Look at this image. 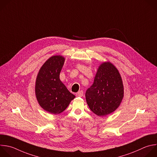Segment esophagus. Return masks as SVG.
I'll return each instance as SVG.
<instances>
[{
    "label": "esophagus",
    "mask_w": 157,
    "mask_h": 157,
    "mask_svg": "<svg viewBox=\"0 0 157 157\" xmlns=\"http://www.w3.org/2000/svg\"><path fill=\"white\" fill-rule=\"evenodd\" d=\"M83 92L82 90H80L79 92H78L76 94V95L77 97H82L83 96Z\"/></svg>",
    "instance_id": "1"
}]
</instances>
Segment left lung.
<instances>
[{
    "mask_svg": "<svg viewBox=\"0 0 157 157\" xmlns=\"http://www.w3.org/2000/svg\"><path fill=\"white\" fill-rule=\"evenodd\" d=\"M123 96V84L118 70L110 62L102 63L93 84L86 92L89 109L99 117L106 116L118 109Z\"/></svg>",
    "mask_w": 157,
    "mask_h": 157,
    "instance_id": "obj_1",
    "label": "left lung"
}]
</instances>
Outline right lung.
Segmentation results:
<instances>
[{
	"label": "right lung",
	"instance_id": "right-lung-1",
	"mask_svg": "<svg viewBox=\"0 0 157 157\" xmlns=\"http://www.w3.org/2000/svg\"><path fill=\"white\" fill-rule=\"evenodd\" d=\"M64 62L61 56L51 57L41 67L36 81V96L40 106L55 115L63 112L75 97L60 79Z\"/></svg>",
	"mask_w": 157,
	"mask_h": 157
}]
</instances>
